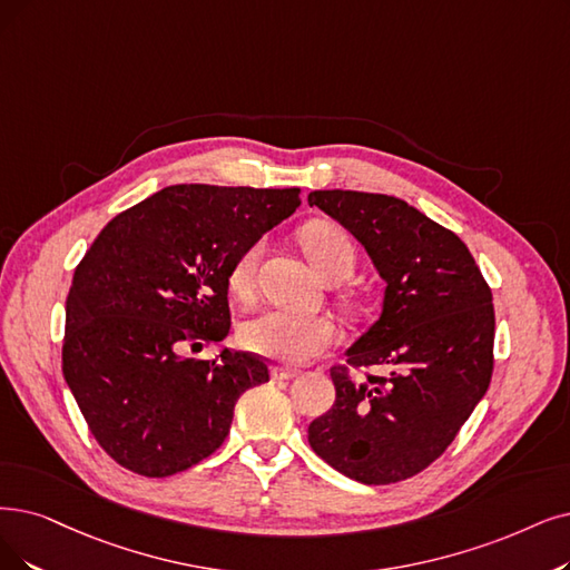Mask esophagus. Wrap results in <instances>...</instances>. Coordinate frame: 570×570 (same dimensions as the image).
<instances>
[{
  "label": "esophagus",
  "mask_w": 570,
  "mask_h": 570,
  "mask_svg": "<svg viewBox=\"0 0 570 570\" xmlns=\"http://www.w3.org/2000/svg\"><path fill=\"white\" fill-rule=\"evenodd\" d=\"M299 374V370L297 367H287V364H278L276 370H273V376L276 379H294Z\"/></svg>",
  "instance_id": "34e87169"
}]
</instances>
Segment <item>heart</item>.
Returning a JSON list of instances; mask_svg holds the SVG:
<instances>
[{"label":"heart","instance_id":"obj_1","mask_svg":"<svg viewBox=\"0 0 570 570\" xmlns=\"http://www.w3.org/2000/svg\"><path fill=\"white\" fill-rule=\"evenodd\" d=\"M299 240L313 266L330 281H341L355 268V243L338 224L315 219L299 232ZM262 243H249L236 255L226 273V287L238 302L255 294ZM243 344L264 357L278 362H306L336 344V325L327 315H302L271 308L247 321L240 330Z\"/></svg>","mask_w":570,"mask_h":570}]
</instances>
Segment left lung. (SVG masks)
I'll use <instances>...</instances> for the list:
<instances>
[{
    "mask_svg": "<svg viewBox=\"0 0 570 570\" xmlns=\"http://www.w3.org/2000/svg\"><path fill=\"white\" fill-rule=\"evenodd\" d=\"M308 206L344 224L389 283L379 321L330 370L336 400L308 425V444L355 482L409 480L442 456L489 391L491 287L468 245L402 198L325 189Z\"/></svg>",
    "mask_w": 570,
    "mask_h": 570,
    "instance_id": "obj_1",
    "label": "left lung"
}]
</instances>
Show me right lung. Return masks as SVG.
<instances>
[{
	"mask_svg": "<svg viewBox=\"0 0 570 570\" xmlns=\"http://www.w3.org/2000/svg\"><path fill=\"white\" fill-rule=\"evenodd\" d=\"M299 194L173 185L114 217L75 268L62 374L121 468L168 476L208 459L238 397L268 381V360L255 353L185 355L229 334L226 273L299 208Z\"/></svg>",
	"mask_w": 570,
	"mask_h": 570,
	"instance_id": "add662e5",
	"label": "right lung"
}]
</instances>
